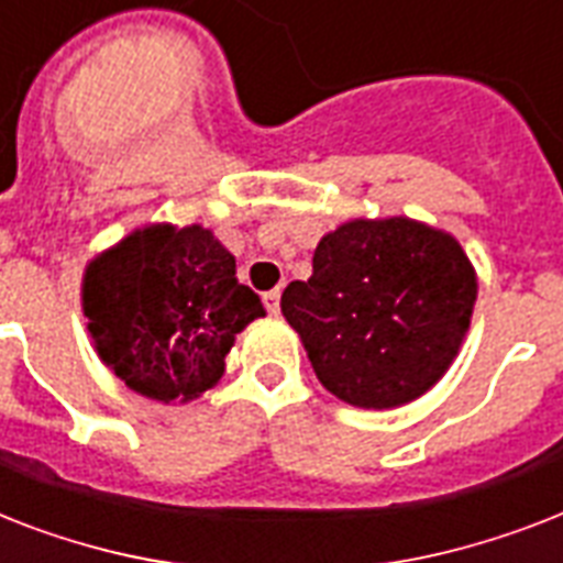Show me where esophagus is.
<instances>
[{
    "label": "esophagus",
    "mask_w": 563,
    "mask_h": 563,
    "mask_svg": "<svg viewBox=\"0 0 563 563\" xmlns=\"http://www.w3.org/2000/svg\"><path fill=\"white\" fill-rule=\"evenodd\" d=\"M263 303H266V309H268V312H272V314L280 312V289L266 291V295H263Z\"/></svg>",
    "instance_id": "34e87169"
}]
</instances>
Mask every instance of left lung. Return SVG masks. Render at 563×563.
<instances>
[{"label":"left lung","mask_w":563,"mask_h":563,"mask_svg":"<svg viewBox=\"0 0 563 563\" xmlns=\"http://www.w3.org/2000/svg\"><path fill=\"white\" fill-rule=\"evenodd\" d=\"M474 300L477 274L463 245L440 228L390 217L329 231L312 277L289 283L280 309L332 396L387 410L445 376Z\"/></svg>","instance_id":"1"}]
</instances>
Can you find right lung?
<instances>
[{
	"mask_svg": "<svg viewBox=\"0 0 563 563\" xmlns=\"http://www.w3.org/2000/svg\"><path fill=\"white\" fill-rule=\"evenodd\" d=\"M84 314L100 361L123 385L170 405L217 385L236 335L266 309L208 228L158 222L86 266Z\"/></svg>",
	"mask_w": 563,
	"mask_h": 563,
	"instance_id": "add662e5",
	"label": "right lung"
}]
</instances>
